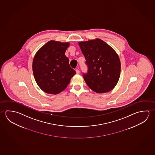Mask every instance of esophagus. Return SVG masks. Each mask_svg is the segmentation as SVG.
Wrapping results in <instances>:
<instances>
[{"label": "esophagus", "instance_id": "esophagus-1", "mask_svg": "<svg viewBox=\"0 0 155 155\" xmlns=\"http://www.w3.org/2000/svg\"><path fill=\"white\" fill-rule=\"evenodd\" d=\"M76 74H79L80 73V71H79V70H78V69H76Z\"/></svg>", "mask_w": 155, "mask_h": 155}]
</instances>
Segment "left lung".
Masks as SVG:
<instances>
[{
    "mask_svg": "<svg viewBox=\"0 0 155 155\" xmlns=\"http://www.w3.org/2000/svg\"><path fill=\"white\" fill-rule=\"evenodd\" d=\"M88 67L83 74L84 81L97 93L110 92L118 83L120 75V61L115 50L99 38L79 43Z\"/></svg>",
    "mask_w": 155,
    "mask_h": 155,
    "instance_id": "left-lung-1",
    "label": "left lung"
}]
</instances>
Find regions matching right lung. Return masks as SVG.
<instances>
[{"instance_id": "1", "label": "right lung", "mask_w": 155, "mask_h": 155, "mask_svg": "<svg viewBox=\"0 0 155 155\" xmlns=\"http://www.w3.org/2000/svg\"><path fill=\"white\" fill-rule=\"evenodd\" d=\"M70 43L50 41L37 51L32 62L35 81L43 92L57 94L68 85L76 74L65 55Z\"/></svg>"}]
</instances>
